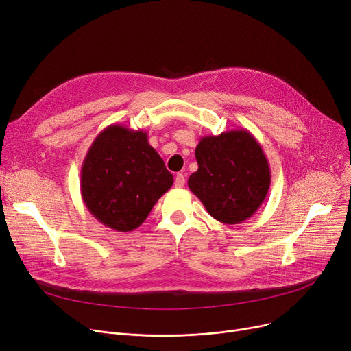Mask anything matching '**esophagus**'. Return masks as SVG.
Returning a JSON list of instances; mask_svg holds the SVG:
<instances>
[{
	"instance_id": "esophagus-1",
	"label": "esophagus",
	"mask_w": 351,
	"mask_h": 351,
	"mask_svg": "<svg viewBox=\"0 0 351 351\" xmlns=\"http://www.w3.org/2000/svg\"><path fill=\"white\" fill-rule=\"evenodd\" d=\"M183 185H185V175L178 173L175 176V186L176 188H183Z\"/></svg>"
}]
</instances>
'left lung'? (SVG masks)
I'll return each instance as SVG.
<instances>
[{"instance_id": "8db88e82", "label": "left lung", "mask_w": 351, "mask_h": 351, "mask_svg": "<svg viewBox=\"0 0 351 351\" xmlns=\"http://www.w3.org/2000/svg\"><path fill=\"white\" fill-rule=\"evenodd\" d=\"M195 156L197 171L188 186L212 217L237 225L261 208L270 188V166L247 129L200 138Z\"/></svg>"}]
</instances>
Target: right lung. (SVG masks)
Segmentation results:
<instances>
[{
    "label": "right lung",
    "mask_w": 351,
    "mask_h": 351,
    "mask_svg": "<svg viewBox=\"0 0 351 351\" xmlns=\"http://www.w3.org/2000/svg\"><path fill=\"white\" fill-rule=\"evenodd\" d=\"M172 185V173L141 129L106 126L82 162L84 204L102 225L117 232L139 228Z\"/></svg>",
    "instance_id": "1"
}]
</instances>
